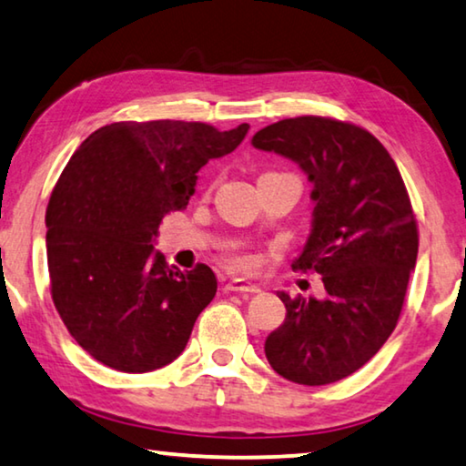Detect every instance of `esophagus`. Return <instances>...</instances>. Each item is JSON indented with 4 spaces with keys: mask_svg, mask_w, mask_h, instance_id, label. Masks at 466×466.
I'll list each match as a JSON object with an SVG mask.
<instances>
[{
    "mask_svg": "<svg viewBox=\"0 0 466 466\" xmlns=\"http://www.w3.org/2000/svg\"><path fill=\"white\" fill-rule=\"evenodd\" d=\"M227 289L235 293H243V296H256V293H260V288H258V285L243 281V279H233V281H228Z\"/></svg>",
    "mask_w": 466,
    "mask_h": 466,
    "instance_id": "1",
    "label": "esophagus"
}]
</instances>
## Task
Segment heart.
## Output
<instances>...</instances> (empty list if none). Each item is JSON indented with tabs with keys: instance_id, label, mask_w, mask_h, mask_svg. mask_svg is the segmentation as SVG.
I'll return each mask as SVG.
<instances>
[{
	"instance_id": "1",
	"label": "heart",
	"mask_w": 466,
	"mask_h": 466,
	"mask_svg": "<svg viewBox=\"0 0 466 466\" xmlns=\"http://www.w3.org/2000/svg\"><path fill=\"white\" fill-rule=\"evenodd\" d=\"M233 264L238 268H248L249 267V258H246V256H235L233 258Z\"/></svg>"
}]
</instances>
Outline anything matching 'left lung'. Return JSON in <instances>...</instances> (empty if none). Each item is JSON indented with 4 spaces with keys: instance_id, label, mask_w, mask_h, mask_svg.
I'll list each match as a JSON object with an SVG mask.
<instances>
[{
    "instance_id": "1",
    "label": "left lung",
    "mask_w": 466,
    "mask_h": 466,
    "mask_svg": "<svg viewBox=\"0 0 466 466\" xmlns=\"http://www.w3.org/2000/svg\"><path fill=\"white\" fill-rule=\"evenodd\" d=\"M252 146L299 164L314 185L312 228L293 268L323 277L325 298H289L264 343L288 381L327 385L356 373L398 325L419 228L402 175L367 128L325 116L285 118Z\"/></svg>"
}]
</instances>
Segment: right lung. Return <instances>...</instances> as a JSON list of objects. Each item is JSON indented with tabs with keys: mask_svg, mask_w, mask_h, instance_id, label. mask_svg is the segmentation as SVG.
<instances>
[{
	"mask_svg": "<svg viewBox=\"0 0 466 466\" xmlns=\"http://www.w3.org/2000/svg\"><path fill=\"white\" fill-rule=\"evenodd\" d=\"M249 125L112 123L78 146L49 198L47 268L60 319L85 352L123 373L167 367L217 293L206 264L168 267L162 218L185 210L198 170L231 154Z\"/></svg>",
	"mask_w": 466,
	"mask_h": 466,
	"instance_id": "add662e5",
	"label": "right lung"
}]
</instances>
